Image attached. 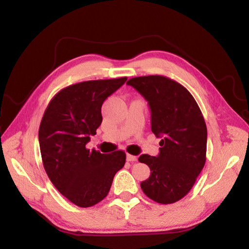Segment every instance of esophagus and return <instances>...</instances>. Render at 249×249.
Returning a JSON list of instances; mask_svg holds the SVG:
<instances>
[{"label":"esophagus","mask_w":249,"mask_h":249,"mask_svg":"<svg viewBox=\"0 0 249 249\" xmlns=\"http://www.w3.org/2000/svg\"><path fill=\"white\" fill-rule=\"evenodd\" d=\"M137 157L134 155H130V154H127L126 155V160L129 161V162H135V161H137Z\"/></svg>","instance_id":"obj_1"}]
</instances>
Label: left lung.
<instances>
[{
  "mask_svg": "<svg viewBox=\"0 0 249 249\" xmlns=\"http://www.w3.org/2000/svg\"><path fill=\"white\" fill-rule=\"evenodd\" d=\"M129 85L148 102L152 131L159 143L157 157H139L151 170L141 182L147 197L173 204L192 189L203 170L207 152V126L192 94L173 79L161 75L130 78Z\"/></svg>",
  "mask_w": 249,
  "mask_h": 249,
  "instance_id": "1",
  "label": "left lung"
}]
</instances>
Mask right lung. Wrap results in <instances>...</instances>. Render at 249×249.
Here are the masks:
<instances>
[{"mask_svg": "<svg viewBox=\"0 0 249 249\" xmlns=\"http://www.w3.org/2000/svg\"><path fill=\"white\" fill-rule=\"evenodd\" d=\"M127 77L88 80L60 90L46 107L39 127L44 170L55 188L78 207L94 206L106 197L126 154H101L86 148L96 134L102 105Z\"/></svg>", "mask_w": 249, "mask_h": 249, "instance_id": "add662e5", "label": "right lung"}]
</instances>
